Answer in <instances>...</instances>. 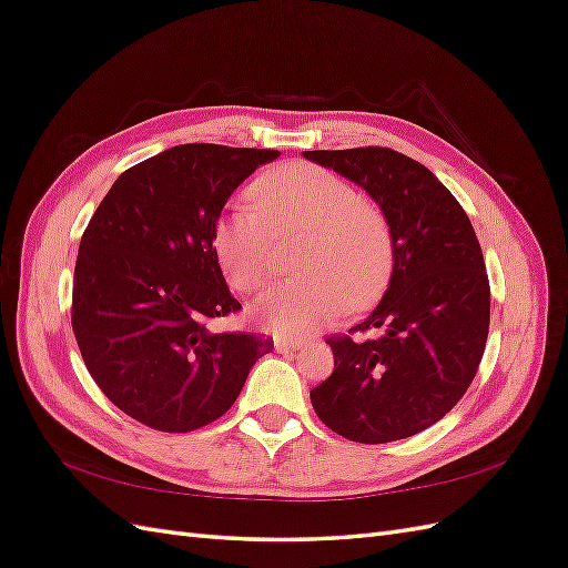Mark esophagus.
<instances>
[{
  "instance_id": "esophagus-1",
  "label": "esophagus",
  "mask_w": 568,
  "mask_h": 568,
  "mask_svg": "<svg viewBox=\"0 0 568 568\" xmlns=\"http://www.w3.org/2000/svg\"><path fill=\"white\" fill-rule=\"evenodd\" d=\"M303 346V341H294V338H284V336H277L274 338V351L277 353H288V351H296Z\"/></svg>"
}]
</instances>
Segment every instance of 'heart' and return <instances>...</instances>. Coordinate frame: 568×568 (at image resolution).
<instances>
[{
  "mask_svg": "<svg viewBox=\"0 0 568 568\" xmlns=\"http://www.w3.org/2000/svg\"><path fill=\"white\" fill-rule=\"evenodd\" d=\"M255 211L217 220L213 246L227 282L261 288L272 274V234L305 236L301 280L274 286L251 305L253 320L277 336H311L346 305L367 307L390 282L395 246L384 213L332 170L286 163L251 184Z\"/></svg>",
  "mask_w": 568,
  "mask_h": 568,
  "instance_id": "1",
  "label": "heart"
}]
</instances>
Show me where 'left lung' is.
Returning <instances> with one entry per match:
<instances>
[{"instance_id":"1","label":"left lung","mask_w":568,"mask_h":568,"mask_svg":"<svg viewBox=\"0 0 568 568\" xmlns=\"http://www.w3.org/2000/svg\"><path fill=\"white\" fill-rule=\"evenodd\" d=\"M363 186L393 232L384 298L351 332L329 338L334 372L311 390L317 417L355 443L409 438L457 405L474 382L490 324L484 253L457 199L432 170L384 146L303 151Z\"/></svg>"}]
</instances>
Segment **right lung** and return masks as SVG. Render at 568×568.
<instances>
[{
    "instance_id": "obj_1",
    "label": "right lung",
    "mask_w": 568,
    "mask_h": 568,
    "mask_svg": "<svg viewBox=\"0 0 568 568\" xmlns=\"http://www.w3.org/2000/svg\"><path fill=\"white\" fill-rule=\"evenodd\" d=\"M280 151L180 144L120 175L78 248L73 334L92 379L132 419L168 434L234 405L272 338L215 334L239 311L213 232L234 189Z\"/></svg>"
}]
</instances>
